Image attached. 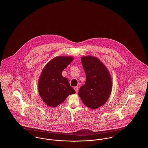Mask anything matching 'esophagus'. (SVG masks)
<instances>
[{"mask_svg":"<svg viewBox=\"0 0 148 148\" xmlns=\"http://www.w3.org/2000/svg\"><path fill=\"white\" fill-rule=\"evenodd\" d=\"M78 88H79V86H75V87H74V90H75V92H77V90H78Z\"/></svg>","mask_w":148,"mask_h":148,"instance_id":"esophagus-1","label":"esophagus"}]
</instances>
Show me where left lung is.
<instances>
[{"instance_id":"obj_1","label":"left lung","mask_w":148,"mask_h":148,"mask_svg":"<svg viewBox=\"0 0 148 148\" xmlns=\"http://www.w3.org/2000/svg\"><path fill=\"white\" fill-rule=\"evenodd\" d=\"M81 62L86 81L79 90V96L85 106L92 110L98 109L106 104L111 94V75L106 65L95 56H82Z\"/></svg>"}]
</instances>
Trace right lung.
I'll use <instances>...</instances> for the list:
<instances>
[{
    "mask_svg": "<svg viewBox=\"0 0 148 148\" xmlns=\"http://www.w3.org/2000/svg\"><path fill=\"white\" fill-rule=\"evenodd\" d=\"M71 56H56L45 65L38 80L39 95L47 104L52 108L63 103L71 94L75 93L62 71L73 60Z\"/></svg>",
    "mask_w": 148,
    "mask_h": 148,
    "instance_id": "obj_1",
    "label": "right lung"
}]
</instances>
